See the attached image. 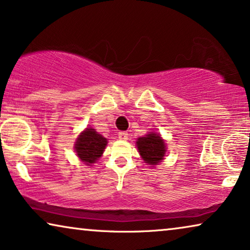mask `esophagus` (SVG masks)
Masks as SVG:
<instances>
[{"label": "esophagus", "mask_w": 250, "mask_h": 250, "mask_svg": "<svg viewBox=\"0 0 250 250\" xmlns=\"http://www.w3.org/2000/svg\"><path fill=\"white\" fill-rule=\"evenodd\" d=\"M118 137L123 141H126L128 140V133L127 132H119L118 133Z\"/></svg>", "instance_id": "obj_1"}]
</instances>
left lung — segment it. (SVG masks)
Masks as SVG:
<instances>
[{"mask_svg": "<svg viewBox=\"0 0 250 250\" xmlns=\"http://www.w3.org/2000/svg\"><path fill=\"white\" fill-rule=\"evenodd\" d=\"M137 150L141 158L149 166H157L164 160L166 155V143L160 134L150 132L147 135L139 137L136 141Z\"/></svg>", "mask_w": 250, "mask_h": 250, "instance_id": "obj_1", "label": "left lung"}]
</instances>
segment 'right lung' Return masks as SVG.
Wrapping results in <instances>:
<instances>
[{"mask_svg": "<svg viewBox=\"0 0 250 250\" xmlns=\"http://www.w3.org/2000/svg\"><path fill=\"white\" fill-rule=\"evenodd\" d=\"M107 139L96 132L95 128H85L74 144V149L80 160L85 166H91L103 155L107 146Z\"/></svg>", "mask_w": 250, "mask_h": 250, "instance_id": "right-lung-1", "label": "right lung"}]
</instances>
